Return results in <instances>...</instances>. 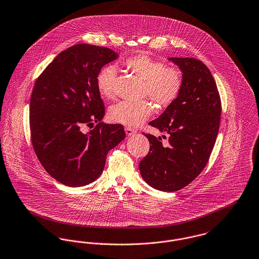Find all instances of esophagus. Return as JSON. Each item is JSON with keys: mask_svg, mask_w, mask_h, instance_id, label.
<instances>
[{"mask_svg": "<svg viewBox=\"0 0 259 259\" xmlns=\"http://www.w3.org/2000/svg\"><path fill=\"white\" fill-rule=\"evenodd\" d=\"M125 132H126V135L128 137H131V136H133L136 133L132 128H129V127H125Z\"/></svg>", "mask_w": 259, "mask_h": 259, "instance_id": "obj_1", "label": "esophagus"}]
</instances>
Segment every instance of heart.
Masks as SVG:
<instances>
[{"label":"heart","mask_w":259,"mask_h":259,"mask_svg":"<svg viewBox=\"0 0 259 259\" xmlns=\"http://www.w3.org/2000/svg\"><path fill=\"white\" fill-rule=\"evenodd\" d=\"M124 66L134 75L145 82L144 96L150 97L159 107H167L175 102L183 88L182 71L175 66H166L161 61L154 60L148 55L139 54L123 61ZM97 88L106 99L115 97L116 69L106 65L96 77ZM152 107L147 101L141 103L120 102L109 107L110 121L128 127H138L152 115Z\"/></svg>","instance_id":"1"}]
</instances>
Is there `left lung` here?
Instances as JSON below:
<instances>
[{"label": "left lung", "instance_id": "left-lung-1", "mask_svg": "<svg viewBox=\"0 0 259 259\" xmlns=\"http://www.w3.org/2000/svg\"><path fill=\"white\" fill-rule=\"evenodd\" d=\"M168 60L182 71V90L158 118L149 123L168 134V142L162 145L161 138L145 134L150 152L139 168L152 188L176 192L194 181L209 159L219 131L221 100L211 72L202 61Z\"/></svg>", "mask_w": 259, "mask_h": 259}]
</instances>
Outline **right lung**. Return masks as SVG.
I'll use <instances>...</instances> for the list:
<instances>
[{
	"label": "right lung",
	"instance_id": "add662e5",
	"mask_svg": "<svg viewBox=\"0 0 259 259\" xmlns=\"http://www.w3.org/2000/svg\"><path fill=\"white\" fill-rule=\"evenodd\" d=\"M118 55L106 47L78 44L55 58L37 78L30 100L31 142L47 172L68 187L94 182L107 152L125 138L121 124H106L97 88L101 68ZM96 123L85 134L81 127Z\"/></svg>",
	"mask_w": 259,
	"mask_h": 259
}]
</instances>
